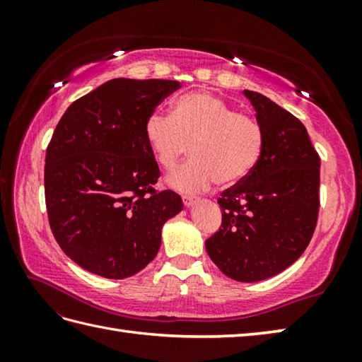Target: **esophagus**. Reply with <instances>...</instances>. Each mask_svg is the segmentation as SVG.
Segmentation results:
<instances>
[{"instance_id":"obj_1","label":"esophagus","mask_w":362,"mask_h":362,"mask_svg":"<svg viewBox=\"0 0 362 362\" xmlns=\"http://www.w3.org/2000/svg\"><path fill=\"white\" fill-rule=\"evenodd\" d=\"M196 201H197V197H194V196H183V204H185V206H191Z\"/></svg>"}]
</instances>
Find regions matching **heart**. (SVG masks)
Wrapping results in <instances>:
<instances>
[{
	"instance_id": "heart-1",
	"label": "heart",
	"mask_w": 362,
	"mask_h": 362,
	"mask_svg": "<svg viewBox=\"0 0 362 362\" xmlns=\"http://www.w3.org/2000/svg\"><path fill=\"white\" fill-rule=\"evenodd\" d=\"M153 157L166 173H173L191 146L193 160L169 177L177 189L194 193L245 179L261 158L264 130L257 117L235 112L224 99L211 93L180 96L171 115L153 112L144 124Z\"/></svg>"
}]
</instances>
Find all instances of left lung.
I'll return each instance as SVG.
<instances>
[{
  "label": "left lung",
  "instance_id": "1",
  "mask_svg": "<svg viewBox=\"0 0 362 362\" xmlns=\"http://www.w3.org/2000/svg\"><path fill=\"white\" fill-rule=\"evenodd\" d=\"M264 130L255 169L222 191L219 230L205 241L211 261L236 281H259L297 261L319 216L320 158L302 121L245 90Z\"/></svg>",
  "mask_w": 362,
  "mask_h": 362
}]
</instances>
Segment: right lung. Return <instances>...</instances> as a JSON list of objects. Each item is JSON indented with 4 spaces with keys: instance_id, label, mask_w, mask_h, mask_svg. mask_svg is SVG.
Listing matches in <instances>:
<instances>
[{
    "instance_id": "1",
    "label": "right lung",
    "mask_w": 362,
    "mask_h": 362,
    "mask_svg": "<svg viewBox=\"0 0 362 362\" xmlns=\"http://www.w3.org/2000/svg\"><path fill=\"white\" fill-rule=\"evenodd\" d=\"M165 79L118 78L68 107L46 149L48 219L68 257L105 279H127L156 258L161 227L183 202L153 188L160 169L144 124L180 88Z\"/></svg>"
}]
</instances>
